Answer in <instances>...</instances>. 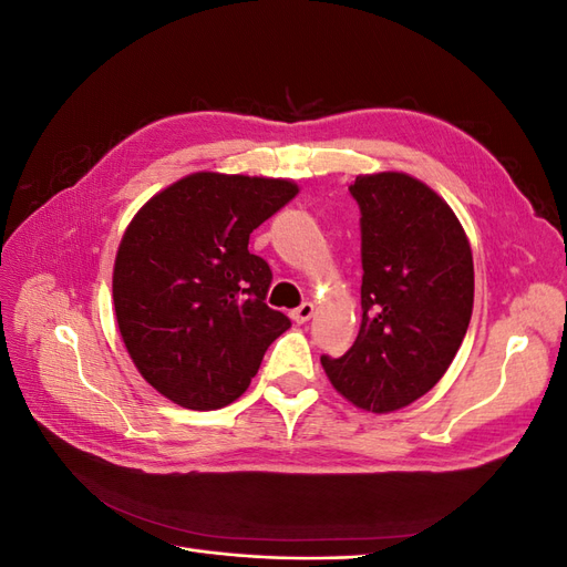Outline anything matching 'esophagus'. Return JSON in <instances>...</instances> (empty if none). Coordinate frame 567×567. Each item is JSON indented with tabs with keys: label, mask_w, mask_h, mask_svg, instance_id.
<instances>
[{
	"label": "esophagus",
	"mask_w": 567,
	"mask_h": 567,
	"mask_svg": "<svg viewBox=\"0 0 567 567\" xmlns=\"http://www.w3.org/2000/svg\"><path fill=\"white\" fill-rule=\"evenodd\" d=\"M312 315H315V305L312 302H302L300 307H296L293 312H290V319L298 321V323H305V321L312 319Z\"/></svg>",
	"instance_id": "1"
}]
</instances>
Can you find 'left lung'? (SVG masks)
<instances>
[{"label": "left lung", "instance_id": "1", "mask_svg": "<svg viewBox=\"0 0 567 567\" xmlns=\"http://www.w3.org/2000/svg\"><path fill=\"white\" fill-rule=\"evenodd\" d=\"M362 227V326L338 359L321 357L354 406L388 414L435 388L473 315V252L454 210L404 173L350 184Z\"/></svg>", "mask_w": 567, "mask_h": 567}]
</instances>
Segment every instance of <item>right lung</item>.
<instances>
[{"instance_id":"right-lung-1","label":"right lung","mask_w":567,"mask_h":567,"mask_svg":"<svg viewBox=\"0 0 567 567\" xmlns=\"http://www.w3.org/2000/svg\"><path fill=\"white\" fill-rule=\"evenodd\" d=\"M296 194L290 179L194 173L130 221L113 267L115 319L134 367L169 402L231 404L290 329L265 302L271 269L248 241Z\"/></svg>"}]
</instances>
